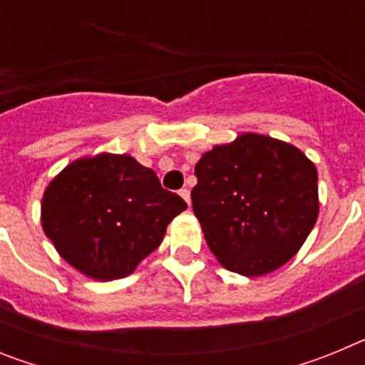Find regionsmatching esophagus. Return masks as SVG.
Listing matches in <instances>:
<instances>
[{
  "label": "esophagus",
  "instance_id": "1",
  "mask_svg": "<svg viewBox=\"0 0 365 365\" xmlns=\"http://www.w3.org/2000/svg\"><path fill=\"white\" fill-rule=\"evenodd\" d=\"M179 195H180V197H182V199H185V201L190 205V190H188V188L179 190Z\"/></svg>",
  "mask_w": 365,
  "mask_h": 365
}]
</instances>
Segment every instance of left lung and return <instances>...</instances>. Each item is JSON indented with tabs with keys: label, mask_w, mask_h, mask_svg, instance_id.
Here are the masks:
<instances>
[{
	"label": "left lung",
	"mask_w": 365,
	"mask_h": 365,
	"mask_svg": "<svg viewBox=\"0 0 365 365\" xmlns=\"http://www.w3.org/2000/svg\"><path fill=\"white\" fill-rule=\"evenodd\" d=\"M193 214L212 254L241 276L285 265L318 219V172L292 144L257 133L214 146L195 164Z\"/></svg>",
	"instance_id": "left-lung-1"
}]
</instances>
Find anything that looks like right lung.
Listing matches in <instances>:
<instances>
[{
    "label": "right lung",
    "mask_w": 365,
    "mask_h": 365,
    "mask_svg": "<svg viewBox=\"0 0 365 365\" xmlns=\"http://www.w3.org/2000/svg\"><path fill=\"white\" fill-rule=\"evenodd\" d=\"M186 206L131 155L100 153L74 160L51 180L41 227L71 267L109 282L130 276Z\"/></svg>",
    "instance_id": "right-lung-1"
}]
</instances>
